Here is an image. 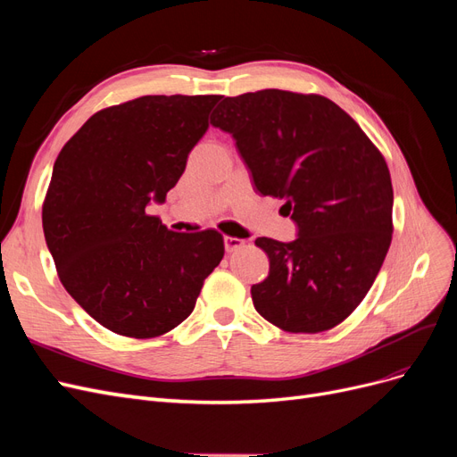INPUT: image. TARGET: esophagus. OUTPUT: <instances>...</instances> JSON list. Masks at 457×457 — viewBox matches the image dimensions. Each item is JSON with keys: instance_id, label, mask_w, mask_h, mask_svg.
Instances as JSON below:
<instances>
[{"instance_id": "34e87169", "label": "esophagus", "mask_w": 457, "mask_h": 457, "mask_svg": "<svg viewBox=\"0 0 457 457\" xmlns=\"http://www.w3.org/2000/svg\"><path fill=\"white\" fill-rule=\"evenodd\" d=\"M223 240H225V250H227L228 253H232V252H237V250H240V247L244 245V240H240V238H232V237H225Z\"/></svg>"}]
</instances>
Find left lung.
<instances>
[{
	"label": "left lung",
	"mask_w": 457,
	"mask_h": 457,
	"mask_svg": "<svg viewBox=\"0 0 457 457\" xmlns=\"http://www.w3.org/2000/svg\"><path fill=\"white\" fill-rule=\"evenodd\" d=\"M232 135L259 195L280 198L294 242L257 238L269 276L255 311L292 334L343 322L366 297L389 252L393 185L361 126L320 95L262 89L227 96L212 114Z\"/></svg>",
	"instance_id": "1"
}]
</instances>
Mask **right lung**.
<instances>
[{
    "mask_svg": "<svg viewBox=\"0 0 457 457\" xmlns=\"http://www.w3.org/2000/svg\"><path fill=\"white\" fill-rule=\"evenodd\" d=\"M219 95H146L93 114L53 165L44 234L66 292L114 334L148 339L195 311L225 255L217 230L173 232L163 204Z\"/></svg>",
    "mask_w": 457,
    "mask_h": 457,
    "instance_id": "add662e5",
    "label": "right lung"
}]
</instances>
